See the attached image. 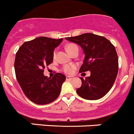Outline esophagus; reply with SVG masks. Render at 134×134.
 <instances>
[{"mask_svg": "<svg viewBox=\"0 0 134 134\" xmlns=\"http://www.w3.org/2000/svg\"><path fill=\"white\" fill-rule=\"evenodd\" d=\"M73 80V77H70V76H66V80Z\"/></svg>", "mask_w": 134, "mask_h": 134, "instance_id": "obj_1", "label": "esophagus"}]
</instances>
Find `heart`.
Returning <instances> with one entry per match:
<instances>
[{"label":"heart","instance_id":"b5f03b06","mask_svg":"<svg viewBox=\"0 0 134 134\" xmlns=\"http://www.w3.org/2000/svg\"><path fill=\"white\" fill-rule=\"evenodd\" d=\"M76 48H77V45L75 44H73V43H70V44H68L66 46V49L67 50V51L69 53H70L72 51L74 50ZM56 54L55 52L54 53V57H55ZM75 69V66H73V65H66V66H64L63 70L65 73L66 74H72L73 72V71Z\"/></svg>","mask_w":134,"mask_h":134}]
</instances>
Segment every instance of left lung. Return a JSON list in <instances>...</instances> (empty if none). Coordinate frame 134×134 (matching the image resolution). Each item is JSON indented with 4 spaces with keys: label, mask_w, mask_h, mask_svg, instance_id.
Returning a JSON list of instances; mask_svg holds the SVG:
<instances>
[{
    "label": "left lung",
    "mask_w": 134,
    "mask_h": 134,
    "mask_svg": "<svg viewBox=\"0 0 134 134\" xmlns=\"http://www.w3.org/2000/svg\"><path fill=\"white\" fill-rule=\"evenodd\" d=\"M65 39L82 48L85 58L79 72L90 71L91 75L80 77L81 85L76 92L87 100L103 97L113 87L118 71V58L114 46L104 37L83 34Z\"/></svg>",
    "instance_id": "obj_1"
}]
</instances>
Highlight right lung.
<instances>
[{
    "instance_id": "obj_1",
    "label": "right lung",
    "mask_w": 134,
    "mask_h": 134,
    "mask_svg": "<svg viewBox=\"0 0 134 134\" xmlns=\"http://www.w3.org/2000/svg\"><path fill=\"white\" fill-rule=\"evenodd\" d=\"M62 38L39 37L25 42L18 51L14 62L16 78L28 99L37 104L52 103L60 95L66 76L57 73L52 78L43 74L44 68L53 61L54 49Z\"/></svg>"
}]
</instances>
